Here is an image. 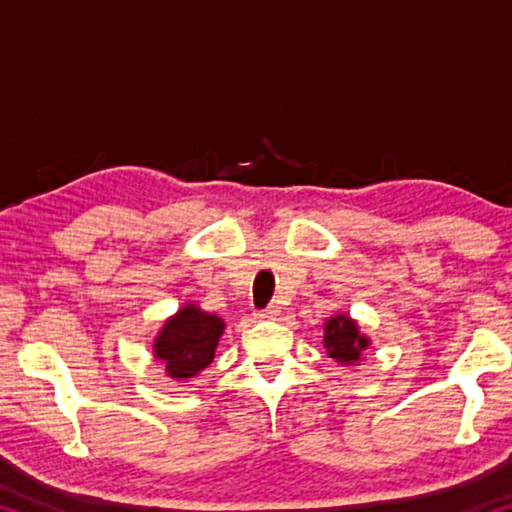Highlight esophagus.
Returning a JSON list of instances; mask_svg holds the SVG:
<instances>
[{"label":"esophagus","instance_id":"1","mask_svg":"<svg viewBox=\"0 0 512 512\" xmlns=\"http://www.w3.org/2000/svg\"><path fill=\"white\" fill-rule=\"evenodd\" d=\"M277 316H280V307H277V305H268L266 309L257 311V318H262V320H273Z\"/></svg>","mask_w":512,"mask_h":512}]
</instances>
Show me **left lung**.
Returning <instances> with one entry per match:
<instances>
[{"mask_svg":"<svg viewBox=\"0 0 512 512\" xmlns=\"http://www.w3.org/2000/svg\"><path fill=\"white\" fill-rule=\"evenodd\" d=\"M325 348L332 359L341 363H352L368 348V339L359 334V327L354 320L339 314L325 323Z\"/></svg>","mask_w":512,"mask_h":512,"instance_id":"obj_1","label":"left lung"}]
</instances>
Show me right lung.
<instances>
[{
    "mask_svg": "<svg viewBox=\"0 0 512 512\" xmlns=\"http://www.w3.org/2000/svg\"><path fill=\"white\" fill-rule=\"evenodd\" d=\"M223 334V320L187 305L164 323L155 339V357L167 363L173 379L194 377L214 359L216 343Z\"/></svg>",
    "mask_w": 512,
    "mask_h": 512,
    "instance_id": "add662e5",
    "label": "right lung"
}]
</instances>
